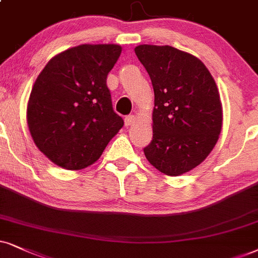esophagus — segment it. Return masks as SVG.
Segmentation results:
<instances>
[{"label":"esophagus","instance_id":"obj_1","mask_svg":"<svg viewBox=\"0 0 258 258\" xmlns=\"http://www.w3.org/2000/svg\"><path fill=\"white\" fill-rule=\"evenodd\" d=\"M136 122V116L135 115H127L125 118L126 126H132Z\"/></svg>","mask_w":258,"mask_h":258}]
</instances>
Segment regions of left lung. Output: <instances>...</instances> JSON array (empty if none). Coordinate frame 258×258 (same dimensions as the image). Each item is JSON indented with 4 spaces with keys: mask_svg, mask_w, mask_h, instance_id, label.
<instances>
[{
    "mask_svg": "<svg viewBox=\"0 0 258 258\" xmlns=\"http://www.w3.org/2000/svg\"><path fill=\"white\" fill-rule=\"evenodd\" d=\"M135 52L155 93L153 138L145 157L163 174H185L219 139L223 106L216 81L198 57L169 45H139Z\"/></svg>",
    "mask_w": 258,
    "mask_h": 258,
    "instance_id": "obj_1",
    "label": "left lung"
}]
</instances>
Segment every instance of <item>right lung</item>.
<instances>
[{
  "instance_id": "obj_1",
  "label": "right lung",
  "mask_w": 258,
  "mask_h": 258,
  "mask_svg": "<svg viewBox=\"0 0 258 258\" xmlns=\"http://www.w3.org/2000/svg\"><path fill=\"white\" fill-rule=\"evenodd\" d=\"M121 53L115 44H82L52 57L32 87L27 123L34 144L58 167L94 164L123 126L113 110L107 75Z\"/></svg>"
}]
</instances>
